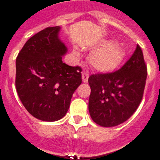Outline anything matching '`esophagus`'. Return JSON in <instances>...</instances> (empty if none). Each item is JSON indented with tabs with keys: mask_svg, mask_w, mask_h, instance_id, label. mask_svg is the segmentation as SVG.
<instances>
[{
	"mask_svg": "<svg viewBox=\"0 0 160 160\" xmlns=\"http://www.w3.org/2000/svg\"><path fill=\"white\" fill-rule=\"evenodd\" d=\"M88 72H82V82H88Z\"/></svg>",
	"mask_w": 160,
	"mask_h": 160,
	"instance_id": "obj_1",
	"label": "esophagus"
}]
</instances>
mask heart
Returning <instances> with one entry per match:
<instances>
[{"label":"heart","instance_id":"obj_1","mask_svg":"<svg viewBox=\"0 0 160 160\" xmlns=\"http://www.w3.org/2000/svg\"><path fill=\"white\" fill-rule=\"evenodd\" d=\"M101 47L92 51L88 60L92 68L100 72H111L118 68L126 56L125 50L118 43L112 40H102ZM74 55L78 57L80 53L77 49L73 51Z\"/></svg>","mask_w":160,"mask_h":160}]
</instances>
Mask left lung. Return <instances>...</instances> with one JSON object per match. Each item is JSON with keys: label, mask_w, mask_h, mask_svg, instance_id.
<instances>
[{"label": "left lung", "mask_w": 160, "mask_h": 160, "mask_svg": "<svg viewBox=\"0 0 160 160\" xmlns=\"http://www.w3.org/2000/svg\"><path fill=\"white\" fill-rule=\"evenodd\" d=\"M147 75L143 53L137 45L120 70L90 76L88 111L94 123L102 127H114L129 119L142 101Z\"/></svg>", "instance_id": "left-lung-1"}]
</instances>
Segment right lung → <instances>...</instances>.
Instances as JSON below:
<instances>
[{"instance_id":"right-lung-1","label":"right lung","mask_w":160,"mask_h":160,"mask_svg":"<svg viewBox=\"0 0 160 160\" xmlns=\"http://www.w3.org/2000/svg\"><path fill=\"white\" fill-rule=\"evenodd\" d=\"M59 26L48 27L25 42L16 59V89L25 109L46 122L61 119L82 83V70L63 63L68 51Z\"/></svg>"}]
</instances>
